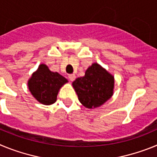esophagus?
Returning <instances> with one entry per match:
<instances>
[{
    "mask_svg": "<svg viewBox=\"0 0 157 157\" xmlns=\"http://www.w3.org/2000/svg\"><path fill=\"white\" fill-rule=\"evenodd\" d=\"M68 78H69V79H70V81H71V82H73L74 81L75 79V75H74V74H70L68 75Z\"/></svg>",
    "mask_w": 157,
    "mask_h": 157,
    "instance_id": "1",
    "label": "esophagus"
}]
</instances>
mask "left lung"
I'll use <instances>...</instances> for the list:
<instances>
[{
	"label": "left lung",
	"mask_w": 157,
	"mask_h": 157,
	"mask_svg": "<svg viewBox=\"0 0 157 157\" xmlns=\"http://www.w3.org/2000/svg\"><path fill=\"white\" fill-rule=\"evenodd\" d=\"M78 100L86 108L92 109L103 105L112 97L114 77L98 63H93L85 75L72 83Z\"/></svg>",
	"instance_id": "obj_1"
}]
</instances>
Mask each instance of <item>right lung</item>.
Masks as SVG:
<instances>
[{
	"label": "right lung",
	"mask_w": 157,
	"mask_h": 157,
	"mask_svg": "<svg viewBox=\"0 0 157 157\" xmlns=\"http://www.w3.org/2000/svg\"><path fill=\"white\" fill-rule=\"evenodd\" d=\"M67 80L41 64L28 81V87L34 98L43 105H52L56 101L58 91Z\"/></svg>",
	"instance_id": "obj_1"
}]
</instances>
